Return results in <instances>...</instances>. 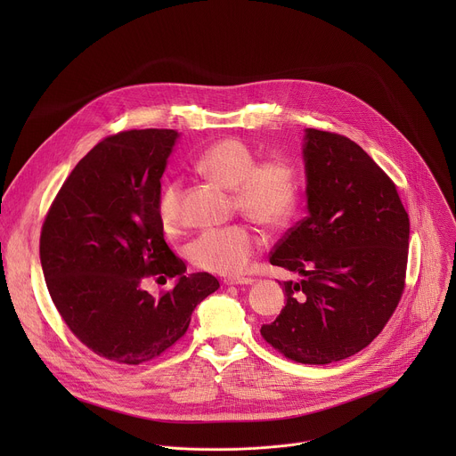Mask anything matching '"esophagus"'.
<instances>
[{
  "instance_id": "obj_1",
  "label": "esophagus",
  "mask_w": 456,
  "mask_h": 456,
  "mask_svg": "<svg viewBox=\"0 0 456 456\" xmlns=\"http://www.w3.org/2000/svg\"><path fill=\"white\" fill-rule=\"evenodd\" d=\"M225 285H252L254 280L252 278H227L224 280Z\"/></svg>"
}]
</instances>
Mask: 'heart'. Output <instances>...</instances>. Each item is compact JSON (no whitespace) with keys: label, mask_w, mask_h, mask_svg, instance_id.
Instances as JSON below:
<instances>
[{"label":"heart","mask_w":456,"mask_h":456,"mask_svg":"<svg viewBox=\"0 0 456 456\" xmlns=\"http://www.w3.org/2000/svg\"><path fill=\"white\" fill-rule=\"evenodd\" d=\"M202 176L232 189V204L252 222L269 229L287 225L299 204L301 182L296 166L285 159L257 162L256 151L240 139H222L208 146L194 160ZM157 215L166 231L182 224V185L167 182L157 200ZM262 245V236L247 224L208 229L189 243L192 265L220 274L238 276L247 271Z\"/></svg>","instance_id":"b5f03b06"}]
</instances>
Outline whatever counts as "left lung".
Wrapping results in <instances>:
<instances>
[{
	"label": "left lung",
	"mask_w": 456,
	"mask_h": 456,
	"mask_svg": "<svg viewBox=\"0 0 456 456\" xmlns=\"http://www.w3.org/2000/svg\"><path fill=\"white\" fill-rule=\"evenodd\" d=\"M303 159L308 216L271 252L303 280L283 281L287 305L259 332L287 359L329 364L366 348L394 315L410 218L394 180L348 137L308 127Z\"/></svg>",
	"instance_id": "left-lung-1"
}]
</instances>
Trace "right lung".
<instances>
[{
	"instance_id": "1",
	"label": "right lung",
	"mask_w": 456,
	"mask_h": 456,
	"mask_svg": "<svg viewBox=\"0 0 456 456\" xmlns=\"http://www.w3.org/2000/svg\"><path fill=\"white\" fill-rule=\"evenodd\" d=\"M175 129H129L102 139L64 180L41 229L39 256L50 297L72 334L120 364L151 361L189 329L191 314L220 283L185 276L157 215ZM176 277L160 298L146 277Z\"/></svg>"
}]
</instances>
